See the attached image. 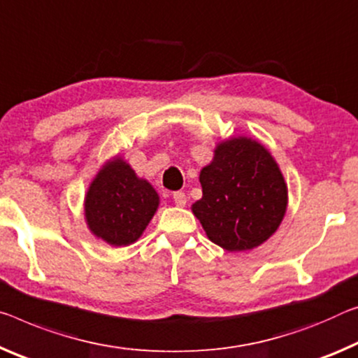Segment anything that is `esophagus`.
I'll return each mask as SVG.
<instances>
[{
  "instance_id": "esophagus-1",
  "label": "esophagus",
  "mask_w": 358,
  "mask_h": 358,
  "mask_svg": "<svg viewBox=\"0 0 358 358\" xmlns=\"http://www.w3.org/2000/svg\"><path fill=\"white\" fill-rule=\"evenodd\" d=\"M173 202L177 207H185L186 206V194L181 191L173 192Z\"/></svg>"
}]
</instances>
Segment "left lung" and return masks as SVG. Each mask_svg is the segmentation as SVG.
<instances>
[{
  "label": "left lung",
  "instance_id": "1",
  "mask_svg": "<svg viewBox=\"0 0 358 358\" xmlns=\"http://www.w3.org/2000/svg\"><path fill=\"white\" fill-rule=\"evenodd\" d=\"M202 199L192 203L210 241L228 252L261 245L279 228L288 191L271 152L248 137L218 143L201 170Z\"/></svg>",
  "mask_w": 358,
  "mask_h": 358
}]
</instances>
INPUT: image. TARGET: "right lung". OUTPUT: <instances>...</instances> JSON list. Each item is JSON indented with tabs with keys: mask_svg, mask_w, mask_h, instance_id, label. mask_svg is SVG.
I'll use <instances>...</instances> for the list:
<instances>
[{
	"mask_svg": "<svg viewBox=\"0 0 358 358\" xmlns=\"http://www.w3.org/2000/svg\"><path fill=\"white\" fill-rule=\"evenodd\" d=\"M157 207L156 189L117 156L99 170L84 199L90 232L113 247L138 241Z\"/></svg>",
	"mask_w": 358,
	"mask_h": 358,
	"instance_id": "right-lung-1",
	"label": "right lung"
}]
</instances>
